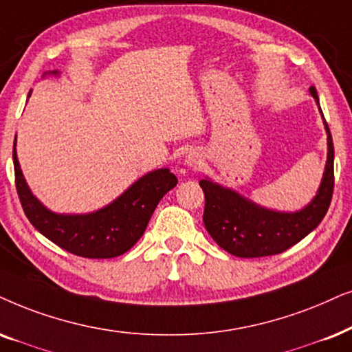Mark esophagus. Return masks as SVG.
Returning <instances> with one entry per match:
<instances>
[{
	"mask_svg": "<svg viewBox=\"0 0 352 352\" xmlns=\"http://www.w3.org/2000/svg\"><path fill=\"white\" fill-rule=\"evenodd\" d=\"M184 165L187 168H190V170H197V168H200V165H202V155H200L199 152H195V150H192V152H189L186 155Z\"/></svg>",
	"mask_w": 352,
	"mask_h": 352,
	"instance_id": "esophagus-1",
	"label": "esophagus"
}]
</instances>
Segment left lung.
<instances>
[{"label": "left lung", "instance_id": "left-lung-1", "mask_svg": "<svg viewBox=\"0 0 352 352\" xmlns=\"http://www.w3.org/2000/svg\"><path fill=\"white\" fill-rule=\"evenodd\" d=\"M320 111L327 132V163L317 194L296 212H278L255 204L234 189L225 187L205 177L199 182L205 194L204 225L213 241L236 257L254 258L285 252L298 244L309 232L320 225L331 202L333 186V140L330 129L323 118L316 87L309 89Z\"/></svg>", "mask_w": 352, "mask_h": 352}]
</instances>
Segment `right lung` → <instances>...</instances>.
<instances>
[{
	"label": "right lung",
	"instance_id": "obj_1",
	"mask_svg": "<svg viewBox=\"0 0 352 352\" xmlns=\"http://www.w3.org/2000/svg\"><path fill=\"white\" fill-rule=\"evenodd\" d=\"M47 74L59 76V72H45L43 77ZM12 162L17 194L35 230L61 249L85 258H113L127 252L142 237L163 195L177 184V177L168 168H160L140 176L120 197L95 212L56 213L32 194L17 160L16 140Z\"/></svg>",
	"mask_w": 352,
	"mask_h": 352
}]
</instances>
